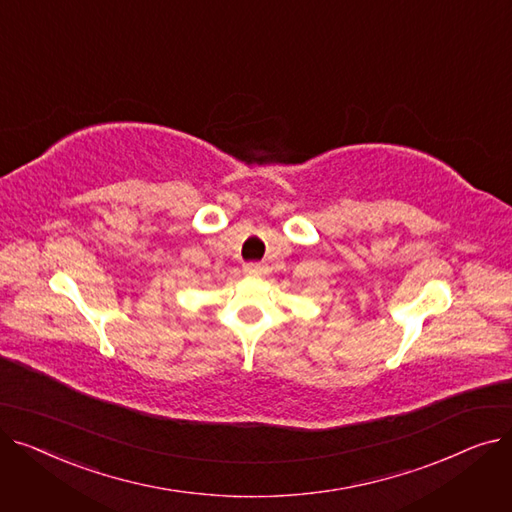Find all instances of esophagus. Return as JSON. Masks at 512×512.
I'll list each match as a JSON object with an SVG mask.
<instances>
[{
    "label": "esophagus",
    "mask_w": 512,
    "mask_h": 512,
    "mask_svg": "<svg viewBox=\"0 0 512 512\" xmlns=\"http://www.w3.org/2000/svg\"><path fill=\"white\" fill-rule=\"evenodd\" d=\"M245 274H249V276H261V274H263V265H261V263H247V265H245Z\"/></svg>",
    "instance_id": "obj_1"
}]
</instances>
